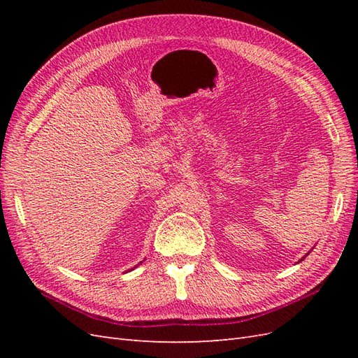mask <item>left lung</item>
<instances>
[{
  "label": "left lung",
  "mask_w": 358,
  "mask_h": 358,
  "mask_svg": "<svg viewBox=\"0 0 358 358\" xmlns=\"http://www.w3.org/2000/svg\"><path fill=\"white\" fill-rule=\"evenodd\" d=\"M303 258H305V257H303ZM303 258H301V259H303Z\"/></svg>",
  "instance_id": "8db88e82"
}]
</instances>
